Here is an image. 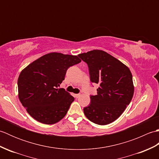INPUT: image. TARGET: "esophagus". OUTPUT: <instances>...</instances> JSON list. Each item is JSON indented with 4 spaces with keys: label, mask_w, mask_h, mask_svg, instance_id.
I'll list each match as a JSON object with an SVG mask.
<instances>
[{
    "label": "esophagus",
    "mask_w": 159,
    "mask_h": 159,
    "mask_svg": "<svg viewBox=\"0 0 159 159\" xmlns=\"http://www.w3.org/2000/svg\"><path fill=\"white\" fill-rule=\"evenodd\" d=\"M80 96V94L78 93V94H74V96H75V98H79Z\"/></svg>",
    "instance_id": "1"
}]
</instances>
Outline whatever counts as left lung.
Instances as JSON below:
<instances>
[{"label":"left lung","instance_id":"1","mask_svg":"<svg viewBox=\"0 0 159 159\" xmlns=\"http://www.w3.org/2000/svg\"><path fill=\"white\" fill-rule=\"evenodd\" d=\"M79 56L89 67L90 80L98 84L97 95L83 109L88 120L98 125L116 120L130 104L134 93L133 76L129 68L109 53L93 50Z\"/></svg>","mask_w":159,"mask_h":159}]
</instances>
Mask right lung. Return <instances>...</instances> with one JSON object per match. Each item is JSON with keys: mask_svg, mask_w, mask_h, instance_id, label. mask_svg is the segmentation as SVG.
I'll list each match as a JSON object with an SVG mask.
<instances>
[{"mask_svg": "<svg viewBox=\"0 0 159 159\" xmlns=\"http://www.w3.org/2000/svg\"><path fill=\"white\" fill-rule=\"evenodd\" d=\"M80 61L78 56L51 52L22 70L18 80V97L30 116L45 124H55L65 117L74 98L58 87L67 70Z\"/></svg>", "mask_w": 159, "mask_h": 159, "instance_id": "1", "label": "right lung"}]
</instances>
